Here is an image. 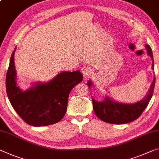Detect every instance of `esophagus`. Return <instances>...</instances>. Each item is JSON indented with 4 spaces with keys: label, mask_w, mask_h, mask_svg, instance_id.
<instances>
[{
    "label": "esophagus",
    "mask_w": 159,
    "mask_h": 159,
    "mask_svg": "<svg viewBox=\"0 0 159 159\" xmlns=\"http://www.w3.org/2000/svg\"><path fill=\"white\" fill-rule=\"evenodd\" d=\"M81 72L84 77H89L92 75V70L89 67L84 66L81 68Z\"/></svg>",
    "instance_id": "esophagus-1"
}]
</instances>
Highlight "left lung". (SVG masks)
<instances>
[{"instance_id":"1","label":"left lung","mask_w":159,"mask_h":159,"mask_svg":"<svg viewBox=\"0 0 159 159\" xmlns=\"http://www.w3.org/2000/svg\"><path fill=\"white\" fill-rule=\"evenodd\" d=\"M145 48L147 51V55L152 60L151 68L153 70H154L152 50L148 45H146ZM155 82L156 79L155 77H153V80L147 94L142 99L135 103L126 104L116 102L115 100L111 99V97L107 95L102 102L96 101L92 98V101L95 114L103 121L114 124H126L136 120L142 114V112L148 104V102H150L153 96ZM87 85L89 86V89L92 86H93V82L91 80H89V81L87 82Z\"/></svg>"}]
</instances>
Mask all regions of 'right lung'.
Wrapping results in <instances>:
<instances>
[{"label": "right lung", "mask_w": 159, "mask_h": 159, "mask_svg": "<svg viewBox=\"0 0 159 159\" xmlns=\"http://www.w3.org/2000/svg\"><path fill=\"white\" fill-rule=\"evenodd\" d=\"M15 48L10 59L6 74L7 95L15 111L27 124L33 126L57 123L67 111L70 92L81 82L83 76L79 70L61 72L47 82H35L26 90L17 85L15 67Z\"/></svg>", "instance_id": "add662e5"}]
</instances>
